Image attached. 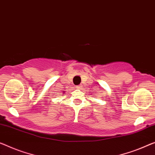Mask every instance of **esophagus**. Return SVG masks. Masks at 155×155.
Segmentation results:
<instances>
[{
	"label": "esophagus",
	"instance_id": "obj_1",
	"mask_svg": "<svg viewBox=\"0 0 155 155\" xmlns=\"http://www.w3.org/2000/svg\"><path fill=\"white\" fill-rule=\"evenodd\" d=\"M77 87L78 89H79V88H81V87H82V85H77Z\"/></svg>",
	"mask_w": 155,
	"mask_h": 155
}]
</instances>
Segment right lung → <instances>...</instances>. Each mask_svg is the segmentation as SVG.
<instances>
[{
  "label": "right lung",
  "mask_w": 155,
  "mask_h": 155,
  "mask_svg": "<svg viewBox=\"0 0 155 155\" xmlns=\"http://www.w3.org/2000/svg\"><path fill=\"white\" fill-rule=\"evenodd\" d=\"M64 92H63V93H64Z\"/></svg>",
  "instance_id": "add662e5"
}]
</instances>
